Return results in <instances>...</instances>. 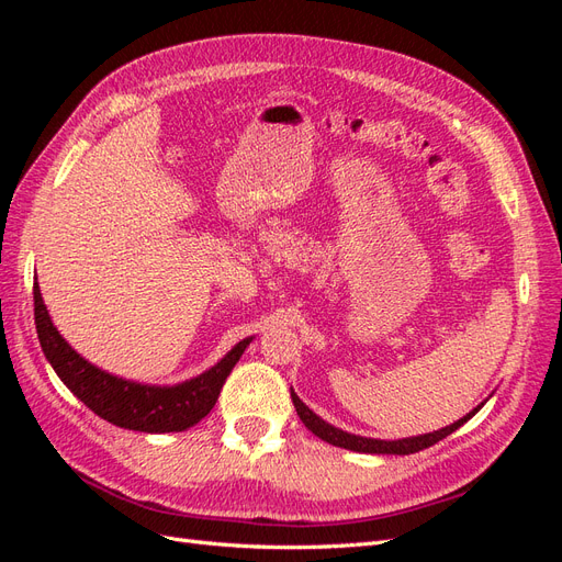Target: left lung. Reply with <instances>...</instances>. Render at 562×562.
<instances>
[{
	"instance_id": "1",
	"label": "left lung",
	"mask_w": 562,
	"mask_h": 562,
	"mask_svg": "<svg viewBox=\"0 0 562 562\" xmlns=\"http://www.w3.org/2000/svg\"><path fill=\"white\" fill-rule=\"evenodd\" d=\"M291 398H293V403H295V411H297L302 424H304V427H307L314 436H318L321 440H326V443H330V446L345 448V450H353V452H368V454H413V452H419V450H424V448H431L434 443H438V440H443L446 436H450L452 431H457L459 427H462L464 422H469L475 413L481 411V407H483L485 401H487V398H485L481 405H475L469 415H464L462 419H457L454 424H450V427H443V429L431 431V434L411 436V438L380 440V438L356 436V434H349V431H342V429L333 427V424H328L326 419H321L314 411H310V407L300 401V396L295 394L293 389H291Z\"/></svg>"
}]
</instances>
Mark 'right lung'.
<instances>
[{
	"instance_id": "right-lung-1",
	"label": "right lung",
	"mask_w": 562,
	"mask_h": 562,
	"mask_svg": "<svg viewBox=\"0 0 562 562\" xmlns=\"http://www.w3.org/2000/svg\"><path fill=\"white\" fill-rule=\"evenodd\" d=\"M35 323L40 345L63 384L91 411L114 427L143 434H171L194 427L206 417L220 396L227 375L241 359L252 337L234 345L213 368L180 384H143L116 378L77 353L54 326L35 281Z\"/></svg>"
}]
</instances>
